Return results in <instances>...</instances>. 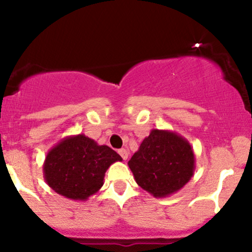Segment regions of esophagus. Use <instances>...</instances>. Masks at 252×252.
<instances>
[{
	"label": "esophagus",
	"mask_w": 252,
	"mask_h": 252,
	"mask_svg": "<svg viewBox=\"0 0 252 252\" xmlns=\"http://www.w3.org/2000/svg\"><path fill=\"white\" fill-rule=\"evenodd\" d=\"M118 154L122 156L123 160H126V158H128V152H126V149H124V148L120 149L118 150Z\"/></svg>",
	"instance_id": "obj_1"
}]
</instances>
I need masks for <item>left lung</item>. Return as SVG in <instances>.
<instances>
[{
    "label": "left lung",
    "instance_id": "left-lung-1",
    "mask_svg": "<svg viewBox=\"0 0 252 252\" xmlns=\"http://www.w3.org/2000/svg\"><path fill=\"white\" fill-rule=\"evenodd\" d=\"M128 166L141 189L155 198L180 190L192 179L195 156L189 141L170 130L153 129Z\"/></svg>",
    "mask_w": 252,
    "mask_h": 252
}]
</instances>
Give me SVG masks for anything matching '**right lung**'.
I'll list each match as a JSON object with an SVG mask.
<instances>
[{"label": "right lung", "mask_w": 252, "mask_h": 252, "mask_svg": "<svg viewBox=\"0 0 252 252\" xmlns=\"http://www.w3.org/2000/svg\"><path fill=\"white\" fill-rule=\"evenodd\" d=\"M122 158L84 134L67 136L47 153L43 178L58 194L85 201L102 189L105 172Z\"/></svg>", "instance_id": "1"}]
</instances>
